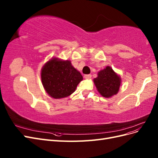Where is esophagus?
<instances>
[{
	"label": "esophagus",
	"instance_id": "34e87169",
	"mask_svg": "<svg viewBox=\"0 0 158 158\" xmlns=\"http://www.w3.org/2000/svg\"><path fill=\"white\" fill-rule=\"evenodd\" d=\"M84 77L85 79H89L91 77H92V75H91V74H85V75H84Z\"/></svg>",
	"mask_w": 158,
	"mask_h": 158
}]
</instances>
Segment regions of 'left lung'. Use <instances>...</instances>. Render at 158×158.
I'll list each match as a JSON object with an SVG mask.
<instances>
[{
  "instance_id": "left-lung-1",
  "label": "left lung",
  "mask_w": 158,
  "mask_h": 158,
  "mask_svg": "<svg viewBox=\"0 0 158 158\" xmlns=\"http://www.w3.org/2000/svg\"><path fill=\"white\" fill-rule=\"evenodd\" d=\"M98 92L102 96L109 98L117 95L121 84L120 75L109 66L98 73V76L93 80Z\"/></svg>"
}]
</instances>
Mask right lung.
<instances>
[{"instance_id": "1", "label": "right lung", "mask_w": 158, "mask_h": 158, "mask_svg": "<svg viewBox=\"0 0 158 158\" xmlns=\"http://www.w3.org/2000/svg\"><path fill=\"white\" fill-rule=\"evenodd\" d=\"M41 78L45 92L54 99L69 96L83 80L82 76L72 65L70 60L57 57H52L43 66Z\"/></svg>"}]
</instances>
